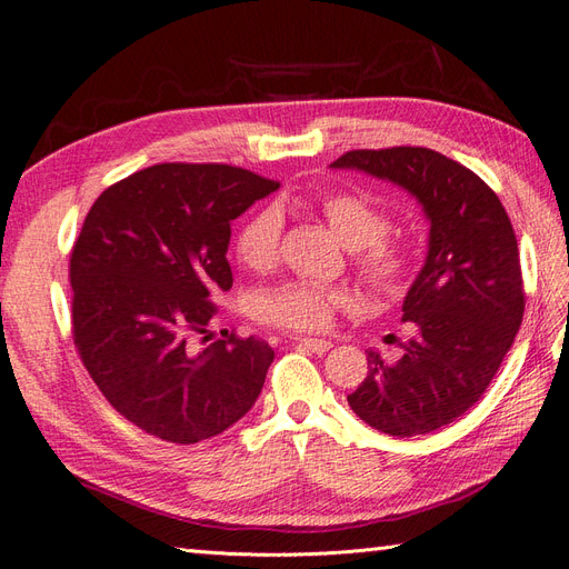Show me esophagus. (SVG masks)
I'll list each match as a JSON object with an SVG mask.
<instances>
[{
    "label": "esophagus",
    "mask_w": 569,
    "mask_h": 569,
    "mask_svg": "<svg viewBox=\"0 0 569 569\" xmlns=\"http://www.w3.org/2000/svg\"><path fill=\"white\" fill-rule=\"evenodd\" d=\"M295 347L297 349H306V351H313V353H325V351H330L332 349V341H327V339H308V337H299V339H295Z\"/></svg>",
    "instance_id": "34e87169"
}]
</instances>
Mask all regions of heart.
I'll use <instances>...</instances> for the list:
<instances>
[{"label":"heart","instance_id":"b5f03b06","mask_svg":"<svg viewBox=\"0 0 569 569\" xmlns=\"http://www.w3.org/2000/svg\"><path fill=\"white\" fill-rule=\"evenodd\" d=\"M330 228L353 251V266L375 291L393 295L403 289L412 270V253L387 237L391 218L366 197L351 192H325L318 197ZM282 239V216L272 206L253 211L234 234L239 263L251 270H268L278 261ZM351 303V295L341 287H325L308 280H291L263 291L256 299V318L291 332H322L332 325L339 308Z\"/></svg>","mask_w":569,"mask_h":569}]
</instances>
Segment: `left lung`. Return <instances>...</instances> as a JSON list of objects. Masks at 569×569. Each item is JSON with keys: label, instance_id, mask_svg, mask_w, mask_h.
Here are the masks:
<instances>
[{"label": "left lung", "instance_id": "obj_1", "mask_svg": "<svg viewBox=\"0 0 569 569\" xmlns=\"http://www.w3.org/2000/svg\"><path fill=\"white\" fill-rule=\"evenodd\" d=\"M332 168L403 187L429 220L425 266L403 299L416 335L396 363L368 351V377L349 406L389 437H418L472 408L501 368L525 313L520 251L493 189L425 147L356 149Z\"/></svg>", "mask_w": 569, "mask_h": 569}]
</instances>
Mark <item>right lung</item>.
<instances>
[{
	"instance_id": "obj_1",
	"label": "right lung",
	"mask_w": 569,
	"mask_h": 569,
	"mask_svg": "<svg viewBox=\"0 0 569 569\" xmlns=\"http://www.w3.org/2000/svg\"><path fill=\"white\" fill-rule=\"evenodd\" d=\"M280 182L222 163H159L99 194L71 253L73 341L107 401L147 435L197 443L244 418L274 351L209 341L232 287L230 222Z\"/></svg>"
}]
</instances>
